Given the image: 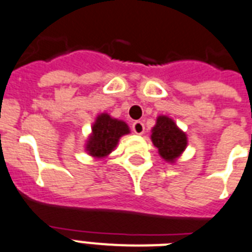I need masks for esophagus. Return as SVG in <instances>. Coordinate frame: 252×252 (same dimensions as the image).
<instances>
[{"label":"esophagus","mask_w":252,"mask_h":252,"mask_svg":"<svg viewBox=\"0 0 252 252\" xmlns=\"http://www.w3.org/2000/svg\"><path fill=\"white\" fill-rule=\"evenodd\" d=\"M132 130L136 134H142L145 132V124L142 122H140V120H137V122H134L132 124Z\"/></svg>","instance_id":"obj_1"}]
</instances>
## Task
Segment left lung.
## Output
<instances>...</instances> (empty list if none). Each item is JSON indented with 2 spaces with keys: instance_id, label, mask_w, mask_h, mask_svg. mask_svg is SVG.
Listing matches in <instances>:
<instances>
[{
  "instance_id": "8db88e82",
  "label": "left lung",
  "mask_w": 252,
  "mask_h": 252,
  "mask_svg": "<svg viewBox=\"0 0 252 252\" xmlns=\"http://www.w3.org/2000/svg\"><path fill=\"white\" fill-rule=\"evenodd\" d=\"M151 140L159 154L167 161H175L186 147L185 133L177 128L172 119L167 116H159L157 126L153 128Z\"/></svg>"
}]
</instances>
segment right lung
<instances>
[{"instance_id":"obj_1","label":"right lung","mask_w":252,"mask_h":252,"mask_svg":"<svg viewBox=\"0 0 252 252\" xmlns=\"http://www.w3.org/2000/svg\"><path fill=\"white\" fill-rule=\"evenodd\" d=\"M126 133H129V128L126 123L112 119L107 114H102L93 124L87 150L93 157L103 158L115 149L120 137Z\"/></svg>"}]
</instances>
